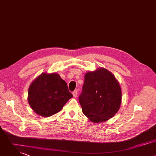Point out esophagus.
<instances>
[{
	"instance_id": "34e87169",
	"label": "esophagus",
	"mask_w": 156,
	"mask_h": 156,
	"mask_svg": "<svg viewBox=\"0 0 156 156\" xmlns=\"http://www.w3.org/2000/svg\"><path fill=\"white\" fill-rule=\"evenodd\" d=\"M77 94H78V90H75L73 92V96L74 98L76 97L77 96Z\"/></svg>"
}]
</instances>
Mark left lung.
Wrapping results in <instances>:
<instances>
[{
	"instance_id": "8db88e82",
	"label": "left lung",
	"mask_w": 156,
	"mask_h": 156,
	"mask_svg": "<svg viewBox=\"0 0 156 156\" xmlns=\"http://www.w3.org/2000/svg\"><path fill=\"white\" fill-rule=\"evenodd\" d=\"M122 91L114 75L101 68L87 73L79 96L83 114L94 123L105 122L118 112Z\"/></svg>"
}]
</instances>
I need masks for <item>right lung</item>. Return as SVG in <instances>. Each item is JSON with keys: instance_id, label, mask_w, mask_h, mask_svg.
Masks as SVG:
<instances>
[{"instance_id": "1", "label": "right lung", "mask_w": 156, "mask_h": 156, "mask_svg": "<svg viewBox=\"0 0 156 156\" xmlns=\"http://www.w3.org/2000/svg\"><path fill=\"white\" fill-rule=\"evenodd\" d=\"M72 97L66 83L58 74L44 73L31 84L28 101L36 114L47 117L58 113Z\"/></svg>"}]
</instances>
